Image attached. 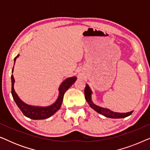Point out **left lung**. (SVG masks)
Instances as JSON below:
<instances>
[{
  "label": "left lung",
  "instance_id": "left-lung-1",
  "mask_svg": "<svg viewBox=\"0 0 150 150\" xmlns=\"http://www.w3.org/2000/svg\"><path fill=\"white\" fill-rule=\"evenodd\" d=\"M91 94H92L91 89H90L89 86L87 84L85 88V96L87 103L89 104V106H91L94 110H96V111L98 112V113L106 117L113 118V119L124 118L129 115H130L132 113V111L126 112V113H124V112H116L112 111V110L108 109V108L100 107V106L94 104L93 101H92Z\"/></svg>",
  "mask_w": 150,
  "mask_h": 150
}]
</instances>
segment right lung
I'll list each match as a JSON object with an SVG mask.
<instances>
[{"instance_id":"1","label":"right lung","mask_w":150,"mask_h":150,"mask_svg":"<svg viewBox=\"0 0 150 150\" xmlns=\"http://www.w3.org/2000/svg\"><path fill=\"white\" fill-rule=\"evenodd\" d=\"M19 56L20 54H18L17 57H15V59H14V64L16 63V59L19 57ZM13 68L14 66L13 69H12V73L13 72ZM76 79L77 78L76 76H72L67 78V79L64 80L59 87L58 98H57L56 101L50 106H33L26 104L25 102L22 101L19 98V96H18V94L16 93L15 89H14L15 79H14L13 74L11 75V94L17 106L19 107L20 110L22 112V113L26 117L35 120H44V119L49 118L50 117L53 115L61 108L65 92L75 83Z\"/></svg>"}]
</instances>
